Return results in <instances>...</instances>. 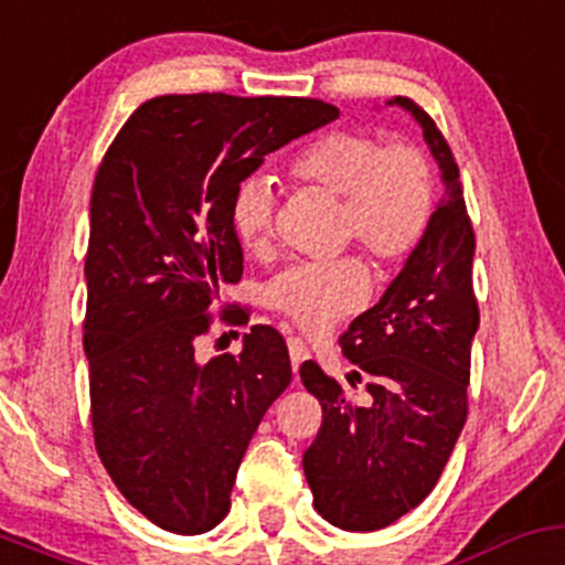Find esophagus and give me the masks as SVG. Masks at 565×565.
I'll return each instance as SVG.
<instances>
[{
    "instance_id": "34e87169",
    "label": "esophagus",
    "mask_w": 565,
    "mask_h": 565,
    "mask_svg": "<svg viewBox=\"0 0 565 565\" xmlns=\"http://www.w3.org/2000/svg\"><path fill=\"white\" fill-rule=\"evenodd\" d=\"M288 353H290V366H294V374H296V377H299V366L309 358L307 344L301 342L299 337H290L288 339Z\"/></svg>"
}]
</instances>
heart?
Instances as JSON below:
<instances>
[{
  "instance_id": "b5f03b06",
  "label": "heart",
  "mask_w": 565,
  "mask_h": 565,
  "mask_svg": "<svg viewBox=\"0 0 565 565\" xmlns=\"http://www.w3.org/2000/svg\"><path fill=\"white\" fill-rule=\"evenodd\" d=\"M290 178L342 199L339 234L355 239L382 266L415 253L434 215V169L417 145L391 142L363 131H329L307 142L288 163ZM232 228L245 250H264L275 236V193L247 178L232 199ZM372 277L363 260L296 264L266 285L271 309L309 333L333 329L366 305Z\"/></svg>"
}]
</instances>
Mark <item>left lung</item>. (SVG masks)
<instances>
[{"label": "left lung", "instance_id": "8db88e82", "mask_svg": "<svg viewBox=\"0 0 565 565\" xmlns=\"http://www.w3.org/2000/svg\"><path fill=\"white\" fill-rule=\"evenodd\" d=\"M387 105L404 107L420 124L445 196L396 280L339 337L344 358L366 380V396L350 402L315 361L299 369L323 406V426L305 452V475L315 509L344 531L396 523L439 482L469 412L466 387L479 329L475 228L458 163L423 107L406 96ZM361 374L353 377L361 382Z\"/></svg>", "mask_w": 565, "mask_h": 565}]
</instances>
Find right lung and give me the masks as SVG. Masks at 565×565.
<instances>
[{
    "label": "right lung",
    "instance_id": "add662e5",
    "mask_svg": "<svg viewBox=\"0 0 565 565\" xmlns=\"http://www.w3.org/2000/svg\"><path fill=\"white\" fill-rule=\"evenodd\" d=\"M333 118V105L296 96H156L99 163L83 323L90 423L115 488L163 531L193 536L226 518L242 455L290 385L271 326H253L239 355L196 358L217 288L242 277L236 185ZM221 320L247 315L234 305Z\"/></svg>",
    "mask_w": 565,
    "mask_h": 565
}]
</instances>
